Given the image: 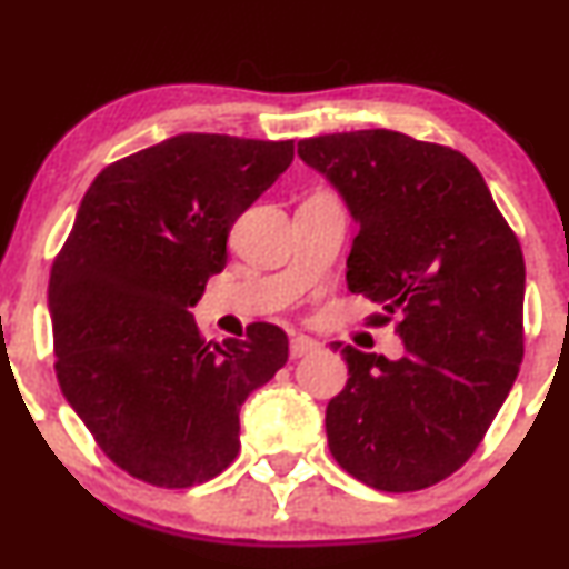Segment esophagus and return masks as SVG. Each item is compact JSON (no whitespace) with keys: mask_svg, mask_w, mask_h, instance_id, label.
I'll use <instances>...</instances> for the list:
<instances>
[{"mask_svg":"<svg viewBox=\"0 0 569 569\" xmlns=\"http://www.w3.org/2000/svg\"><path fill=\"white\" fill-rule=\"evenodd\" d=\"M316 348H318L316 339L305 337V335H297V337H291L289 352H291V358H302V356H307V352H312Z\"/></svg>","mask_w":569,"mask_h":569,"instance_id":"34e87169","label":"esophagus"}]
</instances>
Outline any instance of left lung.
<instances>
[{
    "label": "left lung",
    "mask_w": 569,
    "mask_h": 569,
    "mask_svg": "<svg viewBox=\"0 0 569 569\" xmlns=\"http://www.w3.org/2000/svg\"><path fill=\"white\" fill-rule=\"evenodd\" d=\"M348 206V289L396 316L401 358L345 345L348 382L326 407L335 460L382 492L455 473L519 375L525 259L466 154L398 130L297 143Z\"/></svg>",
    "instance_id": "8db88e82"
}]
</instances>
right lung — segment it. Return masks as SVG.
<instances>
[{
  "instance_id": "1",
  "label": "right lung",
  "mask_w": 569,
  "mask_h": 569,
  "mask_svg": "<svg viewBox=\"0 0 569 569\" xmlns=\"http://www.w3.org/2000/svg\"><path fill=\"white\" fill-rule=\"evenodd\" d=\"M293 141L181 133L96 176L50 272L56 375L103 455L184 489L240 449V407L289 358L253 323L224 348L189 307L227 264L234 219L291 166Z\"/></svg>"
}]
</instances>
